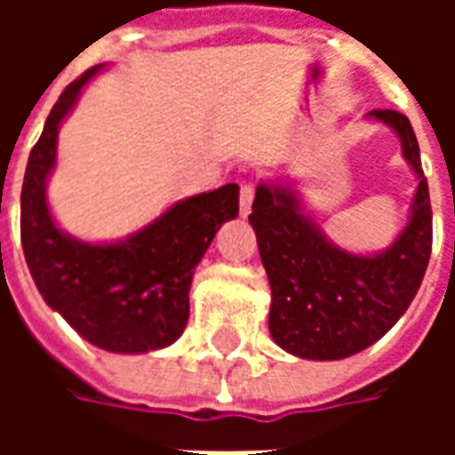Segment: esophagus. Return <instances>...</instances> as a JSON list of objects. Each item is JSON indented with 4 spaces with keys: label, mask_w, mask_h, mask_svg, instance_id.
Returning <instances> with one entry per match:
<instances>
[{
    "label": "esophagus",
    "mask_w": 455,
    "mask_h": 455,
    "mask_svg": "<svg viewBox=\"0 0 455 455\" xmlns=\"http://www.w3.org/2000/svg\"><path fill=\"white\" fill-rule=\"evenodd\" d=\"M253 197H256V185H253V182H243V185H241V197H238V209H241L243 217L251 212Z\"/></svg>",
    "instance_id": "esophagus-1"
}]
</instances>
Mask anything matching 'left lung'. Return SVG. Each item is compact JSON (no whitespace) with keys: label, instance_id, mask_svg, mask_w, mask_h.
Wrapping results in <instances>:
<instances>
[{"label":"left lung","instance_id":"obj_1","mask_svg":"<svg viewBox=\"0 0 455 455\" xmlns=\"http://www.w3.org/2000/svg\"><path fill=\"white\" fill-rule=\"evenodd\" d=\"M371 116L397 131L402 153L419 178L410 224L387 251L355 256L336 248L302 214L295 189L283 185H260L248 217L273 290L270 336L280 348L309 361L348 358L387 334L429 266V185L414 129L395 109H372Z\"/></svg>","mask_w":455,"mask_h":455}]
</instances>
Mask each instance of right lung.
Wrapping results in <instances>:
<instances>
[{
	"instance_id": "obj_1",
	"label": "right lung",
	"mask_w": 455,
	"mask_h": 455,
	"mask_svg": "<svg viewBox=\"0 0 455 455\" xmlns=\"http://www.w3.org/2000/svg\"><path fill=\"white\" fill-rule=\"evenodd\" d=\"M100 65L65 87L28 156L21 188V246L38 292L87 341L114 353H148L178 341L189 316V285L219 227L238 217L228 182L170 207L119 243H83L55 227L45 180L55 165L60 121Z\"/></svg>"
}]
</instances>
